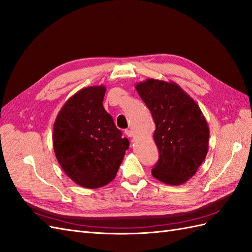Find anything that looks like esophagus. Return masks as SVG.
<instances>
[{"label": "esophagus", "mask_w": 252, "mask_h": 252, "mask_svg": "<svg viewBox=\"0 0 252 252\" xmlns=\"http://www.w3.org/2000/svg\"><path fill=\"white\" fill-rule=\"evenodd\" d=\"M125 134H126L128 138H132L133 137V131L130 130V129H126L125 130Z\"/></svg>", "instance_id": "obj_1"}]
</instances>
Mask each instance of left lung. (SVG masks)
I'll use <instances>...</instances> for the list:
<instances>
[{"label": "left lung", "instance_id": "left-lung-1", "mask_svg": "<svg viewBox=\"0 0 252 252\" xmlns=\"http://www.w3.org/2000/svg\"><path fill=\"white\" fill-rule=\"evenodd\" d=\"M136 90L156 124L159 159L153 176L179 186L197 172L208 152L210 128L197 102L173 81L149 78Z\"/></svg>", "mask_w": 252, "mask_h": 252}]
</instances>
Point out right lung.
I'll use <instances>...</instances> for the list:
<instances>
[{"instance_id":"1","label":"right lung","mask_w":252,"mask_h":252,"mask_svg":"<svg viewBox=\"0 0 252 252\" xmlns=\"http://www.w3.org/2000/svg\"><path fill=\"white\" fill-rule=\"evenodd\" d=\"M105 85L78 91L61 108L53 125V150L65 174L90 189L107 185L129 146L102 106Z\"/></svg>"}]
</instances>
